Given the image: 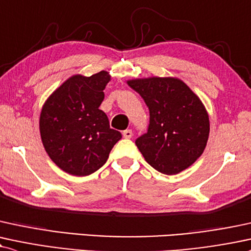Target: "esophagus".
Returning a JSON list of instances; mask_svg holds the SVG:
<instances>
[{
	"label": "esophagus",
	"instance_id": "esophagus-1",
	"mask_svg": "<svg viewBox=\"0 0 251 251\" xmlns=\"http://www.w3.org/2000/svg\"><path fill=\"white\" fill-rule=\"evenodd\" d=\"M123 135H124V138L131 139L132 135H133V133H132V129H125V131L123 132Z\"/></svg>",
	"mask_w": 251,
	"mask_h": 251
}]
</instances>
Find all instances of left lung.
<instances>
[{
  "label": "left lung",
  "mask_w": 251,
  "mask_h": 251,
  "mask_svg": "<svg viewBox=\"0 0 251 251\" xmlns=\"http://www.w3.org/2000/svg\"><path fill=\"white\" fill-rule=\"evenodd\" d=\"M150 110V127L135 145L154 170L173 175L200 158L209 137V116L199 96L176 77L128 79Z\"/></svg>",
  "instance_id": "obj_1"
}]
</instances>
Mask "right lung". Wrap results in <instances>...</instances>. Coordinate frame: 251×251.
Masks as SVG:
<instances>
[{
  "mask_svg": "<svg viewBox=\"0 0 251 251\" xmlns=\"http://www.w3.org/2000/svg\"><path fill=\"white\" fill-rule=\"evenodd\" d=\"M110 80L107 71L74 75L42 106L39 133L45 152L68 174L85 176L99 170L122 138L99 108Z\"/></svg>",
  "mask_w": 251,
  "mask_h": 251,
  "instance_id": "right-lung-1",
  "label": "right lung"
}]
</instances>
